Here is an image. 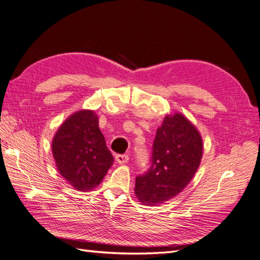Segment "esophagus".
<instances>
[{"mask_svg": "<svg viewBox=\"0 0 260 260\" xmlns=\"http://www.w3.org/2000/svg\"><path fill=\"white\" fill-rule=\"evenodd\" d=\"M115 160L118 164H125V162L128 161V156L127 155H116Z\"/></svg>", "mask_w": 260, "mask_h": 260, "instance_id": "1", "label": "esophagus"}]
</instances>
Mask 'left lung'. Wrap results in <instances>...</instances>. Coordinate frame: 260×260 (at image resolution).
<instances>
[{"mask_svg":"<svg viewBox=\"0 0 260 260\" xmlns=\"http://www.w3.org/2000/svg\"><path fill=\"white\" fill-rule=\"evenodd\" d=\"M203 149L201 133L188 118L180 113L166 114L156 132L152 166L135 180L138 201L157 206L177 196L196 174Z\"/></svg>","mask_w":260,"mask_h":260,"instance_id":"obj_1","label":"left lung"}]
</instances>
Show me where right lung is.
<instances>
[{
  "mask_svg": "<svg viewBox=\"0 0 260 260\" xmlns=\"http://www.w3.org/2000/svg\"><path fill=\"white\" fill-rule=\"evenodd\" d=\"M59 175L80 191L98 187L113 165L104 135L94 111L81 110L66 118L52 141Z\"/></svg>",
  "mask_w": 260,
  "mask_h": 260,
  "instance_id": "1",
  "label": "right lung"
}]
</instances>
